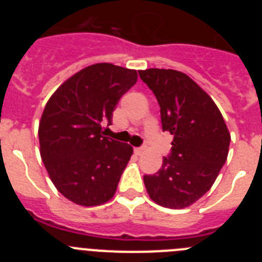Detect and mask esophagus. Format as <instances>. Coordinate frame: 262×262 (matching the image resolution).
<instances>
[{"label":"esophagus","instance_id":"obj_1","mask_svg":"<svg viewBox=\"0 0 262 262\" xmlns=\"http://www.w3.org/2000/svg\"><path fill=\"white\" fill-rule=\"evenodd\" d=\"M134 151H135V154L138 155V156H140V155L144 152V147H136V148H134Z\"/></svg>","mask_w":262,"mask_h":262}]
</instances>
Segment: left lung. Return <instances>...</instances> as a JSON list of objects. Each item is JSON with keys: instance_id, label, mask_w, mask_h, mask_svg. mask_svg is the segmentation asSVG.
Here are the masks:
<instances>
[{"instance_id": "obj_1", "label": "left lung", "mask_w": 262, "mask_h": 262, "mask_svg": "<svg viewBox=\"0 0 262 262\" xmlns=\"http://www.w3.org/2000/svg\"><path fill=\"white\" fill-rule=\"evenodd\" d=\"M139 76L156 96L172 152L144 176L151 200L168 209L193 205L211 189L228 156L231 135L211 97L182 72L149 68Z\"/></svg>"}]
</instances>
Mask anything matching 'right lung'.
I'll return each mask as SVG.
<instances>
[{"mask_svg": "<svg viewBox=\"0 0 262 262\" xmlns=\"http://www.w3.org/2000/svg\"><path fill=\"white\" fill-rule=\"evenodd\" d=\"M138 72L98 62L69 77L51 96L39 123L40 156L57 190L80 206L110 201L134 149L102 135Z\"/></svg>", "mask_w": 262, "mask_h": 262, "instance_id": "add662e5", "label": "right lung"}]
</instances>
